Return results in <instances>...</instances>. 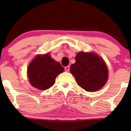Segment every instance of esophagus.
I'll list each match as a JSON object with an SVG mask.
<instances>
[{"label": "esophagus", "instance_id": "obj_1", "mask_svg": "<svg viewBox=\"0 0 131 131\" xmlns=\"http://www.w3.org/2000/svg\"><path fill=\"white\" fill-rule=\"evenodd\" d=\"M65 70L66 71H69L70 70V66H66L65 67Z\"/></svg>", "mask_w": 131, "mask_h": 131}]
</instances>
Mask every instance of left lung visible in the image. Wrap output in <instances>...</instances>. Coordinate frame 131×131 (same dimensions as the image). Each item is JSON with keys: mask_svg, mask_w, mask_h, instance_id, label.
Wrapping results in <instances>:
<instances>
[{"mask_svg": "<svg viewBox=\"0 0 131 131\" xmlns=\"http://www.w3.org/2000/svg\"><path fill=\"white\" fill-rule=\"evenodd\" d=\"M75 59L76 62L70 70L79 86L94 92L105 85L108 80V69L101 57L95 53L79 52Z\"/></svg>", "mask_w": 131, "mask_h": 131, "instance_id": "left-lung-1", "label": "left lung"}]
</instances>
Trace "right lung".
Here are the masks:
<instances>
[{"mask_svg":"<svg viewBox=\"0 0 131 131\" xmlns=\"http://www.w3.org/2000/svg\"><path fill=\"white\" fill-rule=\"evenodd\" d=\"M62 66L51 58L49 53L37 55L28 65L27 75L31 85L40 90H46L55 83V79L62 73Z\"/></svg>","mask_w":131,"mask_h":131,"instance_id":"obj_1","label":"right lung"}]
</instances>
